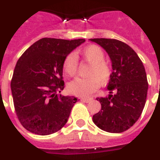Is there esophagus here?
<instances>
[{"label": "esophagus", "mask_w": 160, "mask_h": 160, "mask_svg": "<svg viewBox=\"0 0 160 160\" xmlns=\"http://www.w3.org/2000/svg\"><path fill=\"white\" fill-rule=\"evenodd\" d=\"M80 100L83 101L85 103H88V102H90V101L92 100V98H82Z\"/></svg>", "instance_id": "34e87169"}]
</instances>
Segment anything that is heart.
<instances>
[{"label":"heart","instance_id":"1","mask_svg":"<svg viewBox=\"0 0 160 160\" xmlns=\"http://www.w3.org/2000/svg\"><path fill=\"white\" fill-rule=\"evenodd\" d=\"M80 54L87 62L91 63V68L87 73V79L76 78L68 84V90L70 93L86 97L98 89L100 83L107 82L111 77V66L104 60V53L98 45H89L84 48ZM62 68L68 76H73L78 69L77 56L71 53L64 58Z\"/></svg>","mask_w":160,"mask_h":160}]
</instances>
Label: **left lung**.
Returning <instances> with one entry per match:
<instances>
[{"label": "left lung", "mask_w": 160, "mask_h": 160, "mask_svg": "<svg viewBox=\"0 0 160 160\" xmlns=\"http://www.w3.org/2000/svg\"><path fill=\"white\" fill-rule=\"evenodd\" d=\"M107 52L112 73L108 97L97 98L101 110L92 117L100 129L122 133L132 127L144 109L148 83L143 63L130 46L117 39L91 38ZM116 91L114 95L112 92Z\"/></svg>", "instance_id": "8db88e82"}]
</instances>
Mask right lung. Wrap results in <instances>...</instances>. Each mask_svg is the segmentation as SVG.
I'll list each match as a JSON object with an SVG mask.
<instances>
[{
	"mask_svg": "<svg viewBox=\"0 0 160 160\" xmlns=\"http://www.w3.org/2000/svg\"><path fill=\"white\" fill-rule=\"evenodd\" d=\"M86 41L44 38L34 42L18 60L11 90L20 123L33 134L48 135L67 123L75 97L63 96L64 58Z\"/></svg>",
	"mask_w": 160,
	"mask_h": 160,
	"instance_id": "obj_1",
	"label": "right lung"
}]
</instances>
